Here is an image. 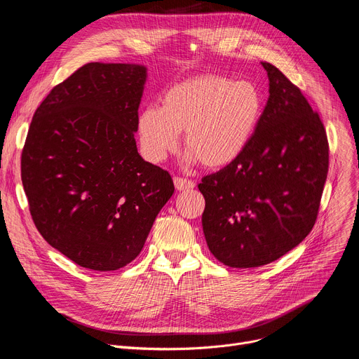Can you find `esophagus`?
Here are the masks:
<instances>
[{
    "instance_id": "34e87169",
    "label": "esophagus",
    "mask_w": 359,
    "mask_h": 359,
    "mask_svg": "<svg viewBox=\"0 0 359 359\" xmlns=\"http://www.w3.org/2000/svg\"><path fill=\"white\" fill-rule=\"evenodd\" d=\"M175 186L177 191L183 192V191H192L195 187V183L192 180H187L183 177H175Z\"/></svg>"
}]
</instances>
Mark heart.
Returning a JSON list of instances; mask_svg holds the SVG:
<instances>
[{
    "label": "heart",
    "mask_w": 359,
    "mask_h": 359,
    "mask_svg": "<svg viewBox=\"0 0 359 359\" xmlns=\"http://www.w3.org/2000/svg\"><path fill=\"white\" fill-rule=\"evenodd\" d=\"M260 91L250 81H233L217 74H201L170 87L161 107L140 113L138 137L144 156L161 163L179 147L184 132L187 163L196 158L208 168H221L248 148L262 118Z\"/></svg>",
    "instance_id": "1"
}]
</instances>
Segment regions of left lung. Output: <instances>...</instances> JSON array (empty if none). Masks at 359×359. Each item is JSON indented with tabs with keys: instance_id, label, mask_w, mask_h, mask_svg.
Listing matches in <instances>:
<instances>
[{
	"instance_id": "1",
	"label": "left lung",
	"mask_w": 359,
	"mask_h": 359,
	"mask_svg": "<svg viewBox=\"0 0 359 359\" xmlns=\"http://www.w3.org/2000/svg\"><path fill=\"white\" fill-rule=\"evenodd\" d=\"M269 99L243 154L205 176L202 229L211 253L230 268H257L303 241L317 218L329 168L320 116L284 74L262 62Z\"/></svg>"
}]
</instances>
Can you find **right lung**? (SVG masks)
Wrapping results in <instances>:
<instances>
[{"label": "right lung", "instance_id": "obj_1", "mask_svg": "<svg viewBox=\"0 0 359 359\" xmlns=\"http://www.w3.org/2000/svg\"><path fill=\"white\" fill-rule=\"evenodd\" d=\"M147 67L90 62L36 109L22 182L36 229L53 249L93 271H116L142 250L172 198L168 172L137 148Z\"/></svg>", "mask_w": 359, "mask_h": 359}]
</instances>
